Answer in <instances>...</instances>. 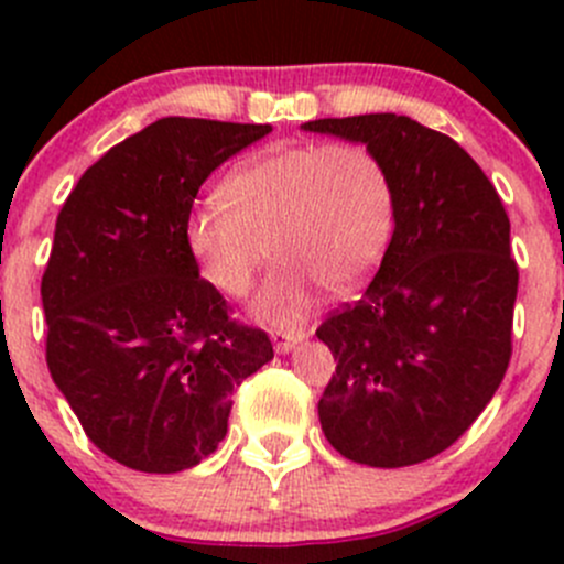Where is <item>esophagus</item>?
I'll return each instance as SVG.
<instances>
[{"mask_svg":"<svg viewBox=\"0 0 564 564\" xmlns=\"http://www.w3.org/2000/svg\"><path fill=\"white\" fill-rule=\"evenodd\" d=\"M272 346H275L278 355H289L294 349V344L305 338L303 329H272Z\"/></svg>","mask_w":564,"mask_h":564,"instance_id":"obj_1","label":"esophagus"}]
</instances>
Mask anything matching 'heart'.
Returning a JSON list of instances; mask_svg holds the SVG:
<instances>
[{"label": "heart", "instance_id": "b5f03b06", "mask_svg": "<svg viewBox=\"0 0 564 564\" xmlns=\"http://www.w3.org/2000/svg\"><path fill=\"white\" fill-rule=\"evenodd\" d=\"M224 196L191 209L187 253L229 297H246L272 253L278 267L253 300L261 322L292 324L316 286L349 292L388 253L395 193L384 163L357 141H311L250 158Z\"/></svg>", "mask_w": 564, "mask_h": 564}]
</instances>
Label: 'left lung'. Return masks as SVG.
Listing matches in <instances>:
<instances>
[{"label":"left lung","instance_id":"8db88e82","mask_svg":"<svg viewBox=\"0 0 564 564\" xmlns=\"http://www.w3.org/2000/svg\"><path fill=\"white\" fill-rule=\"evenodd\" d=\"M303 130L366 144L395 193L379 272L316 329L338 360L318 398L322 431L357 464H420L480 417L508 371L519 292L510 218L456 141L414 119L362 113Z\"/></svg>","mask_w":564,"mask_h":564}]
</instances>
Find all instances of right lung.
Wrapping results in <instances>:
<instances>
[{
	"label": "right lung",
	"mask_w": 564,
	"mask_h": 564,
	"mask_svg": "<svg viewBox=\"0 0 564 564\" xmlns=\"http://www.w3.org/2000/svg\"><path fill=\"white\" fill-rule=\"evenodd\" d=\"M270 124L163 117L82 174L56 218L40 283L45 362L108 458L172 475L229 429L231 395L272 360L198 275L185 224L198 187Z\"/></svg>",
	"instance_id": "1"
}]
</instances>
